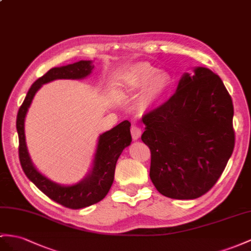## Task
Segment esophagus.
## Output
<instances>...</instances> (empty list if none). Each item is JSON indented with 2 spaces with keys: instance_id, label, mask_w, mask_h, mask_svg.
Returning a JSON list of instances; mask_svg holds the SVG:
<instances>
[{
  "instance_id": "34e87169",
  "label": "esophagus",
  "mask_w": 251,
  "mask_h": 251,
  "mask_svg": "<svg viewBox=\"0 0 251 251\" xmlns=\"http://www.w3.org/2000/svg\"><path fill=\"white\" fill-rule=\"evenodd\" d=\"M131 137L134 141H137L140 139L141 134H142V130H141V128H139L138 126H132L131 127Z\"/></svg>"
}]
</instances>
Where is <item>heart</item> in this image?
Instances as JSON below:
<instances>
[{"instance_id":"heart-1","label":"heart","mask_w":251,"mask_h":251,"mask_svg":"<svg viewBox=\"0 0 251 251\" xmlns=\"http://www.w3.org/2000/svg\"><path fill=\"white\" fill-rule=\"evenodd\" d=\"M126 83L131 90H140L146 87L145 101L147 104H153L168 93L172 79L164 71H158L157 68L147 63H138L128 73Z\"/></svg>"}]
</instances>
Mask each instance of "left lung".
Wrapping results in <instances>:
<instances>
[{"label": "left lung", "instance_id": "obj_1", "mask_svg": "<svg viewBox=\"0 0 251 251\" xmlns=\"http://www.w3.org/2000/svg\"><path fill=\"white\" fill-rule=\"evenodd\" d=\"M233 104L221 77L197 67L163 105L142 118L150 177L159 193L195 199L218 180L234 149Z\"/></svg>", "mask_w": 251, "mask_h": 251}]
</instances>
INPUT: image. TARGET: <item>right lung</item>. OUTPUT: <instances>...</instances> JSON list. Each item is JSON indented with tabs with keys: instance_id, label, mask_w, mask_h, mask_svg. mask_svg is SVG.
Segmentation results:
<instances>
[{
	"instance_id": "right-lung-1",
	"label": "right lung",
	"mask_w": 251,
	"mask_h": 251,
	"mask_svg": "<svg viewBox=\"0 0 251 251\" xmlns=\"http://www.w3.org/2000/svg\"><path fill=\"white\" fill-rule=\"evenodd\" d=\"M93 68L91 60H80L68 66L50 69L31 85L17 115L19 158L25 175L52 201L75 210L99 202L108 194L113 183L118 159L125 147L131 143L130 123L127 120L123 121L112 129L101 133L99 137L92 168L88 175L75 184L62 185L42 175L31 162L25 141L24 122L34 96L42 85L55 79H82L91 74Z\"/></svg>"
}]
</instances>
